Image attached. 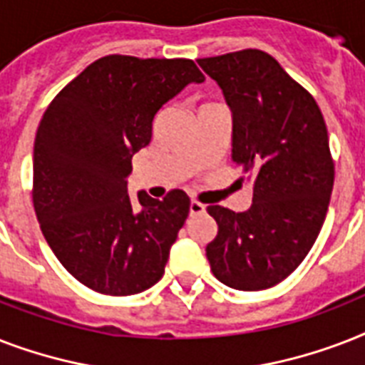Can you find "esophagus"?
I'll return each mask as SVG.
<instances>
[{
  "mask_svg": "<svg viewBox=\"0 0 365 365\" xmlns=\"http://www.w3.org/2000/svg\"><path fill=\"white\" fill-rule=\"evenodd\" d=\"M205 205H200L199 200H191V205H189V214H191V216H199V214H205Z\"/></svg>",
  "mask_w": 365,
  "mask_h": 365,
  "instance_id": "obj_1",
  "label": "esophagus"
}]
</instances>
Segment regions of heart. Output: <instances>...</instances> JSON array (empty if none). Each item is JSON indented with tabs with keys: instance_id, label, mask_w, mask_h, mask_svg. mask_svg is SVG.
Wrapping results in <instances>:
<instances>
[{
	"instance_id": "heart-1",
	"label": "heart",
	"mask_w": 365,
	"mask_h": 365,
	"mask_svg": "<svg viewBox=\"0 0 365 365\" xmlns=\"http://www.w3.org/2000/svg\"><path fill=\"white\" fill-rule=\"evenodd\" d=\"M208 104H210V102H208Z\"/></svg>"
}]
</instances>
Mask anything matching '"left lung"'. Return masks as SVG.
<instances>
[{
    "label": "left lung",
    "instance_id": "left-lung-1",
    "mask_svg": "<svg viewBox=\"0 0 365 365\" xmlns=\"http://www.w3.org/2000/svg\"><path fill=\"white\" fill-rule=\"evenodd\" d=\"M233 113V159L254 182L252 206L206 210L214 277L242 292L267 289L299 267L326 220L334 189L328 128L311 93L257 48L197 60Z\"/></svg>",
    "mask_w": 365,
    "mask_h": 365
}]
</instances>
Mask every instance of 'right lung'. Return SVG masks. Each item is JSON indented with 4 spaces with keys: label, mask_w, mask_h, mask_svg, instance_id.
<instances>
[{
    "label": "right lung",
    "mask_w": 365,
    "mask_h": 365,
    "mask_svg": "<svg viewBox=\"0 0 365 365\" xmlns=\"http://www.w3.org/2000/svg\"><path fill=\"white\" fill-rule=\"evenodd\" d=\"M205 76L187 58L110 54L87 66L43 113L34 143V208L64 269L104 295H134L165 274L191 200L128 197L132 155L157 111Z\"/></svg>",
    "instance_id": "right-lung-1"
}]
</instances>
